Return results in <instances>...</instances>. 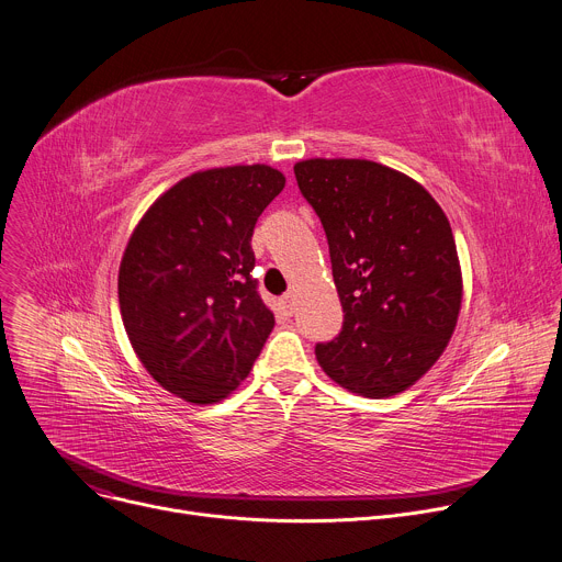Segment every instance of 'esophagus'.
<instances>
[{
	"label": "esophagus",
	"mask_w": 562,
	"mask_h": 562,
	"mask_svg": "<svg viewBox=\"0 0 562 562\" xmlns=\"http://www.w3.org/2000/svg\"><path fill=\"white\" fill-rule=\"evenodd\" d=\"M282 307L286 314H293L295 312V293L289 291L284 297H282Z\"/></svg>",
	"instance_id": "1"
}]
</instances>
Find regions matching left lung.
<instances>
[{"mask_svg": "<svg viewBox=\"0 0 562 562\" xmlns=\"http://www.w3.org/2000/svg\"><path fill=\"white\" fill-rule=\"evenodd\" d=\"M293 172L325 228L345 314L316 359L349 392L398 394L435 366L462 307L450 224L424 186L374 161L310 159Z\"/></svg>", "mask_w": 562, "mask_h": 562, "instance_id": "1", "label": "left lung"}]
</instances>
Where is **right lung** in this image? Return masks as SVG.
Here are the masks:
<instances>
[{
    "mask_svg": "<svg viewBox=\"0 0 562 562\" xmlns=\"http://www.w3.org/2000/svg\"><path fill=\"white\" fill-rule=\"evenodd\" d=\"M282 188L269 166L194 172L151 203L127 241L125 331L155 381L190 403L226 398L276 325L250 278V237Z\"/></svg>",
    "mask_w": 562,
    "mask_h": 562,
    "instance_id": "1",
    "label": "right lung"
}]
</instances>
